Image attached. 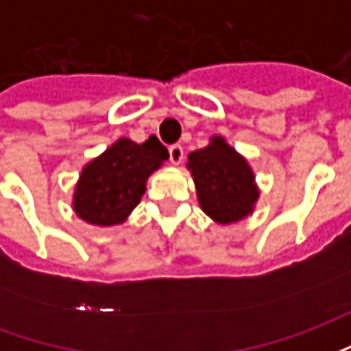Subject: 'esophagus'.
<instances>
[{"mask_svg": "<svg viewBox=\"0 0 351 351\" xmlns=\"http://www.w3.org/2000/svg\"><path fill=\"white\" fill-rule=\"evenodd\" d=\"M169 160L173 165H178V163H182L184 160V148L180 145H173L169 148Z\"/></svg>", "mask_w": 351, "mask_h": 351, "instance_id": "1", "label": "esophagus"}]
</instances>
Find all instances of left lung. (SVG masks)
<instances>
[{
    "label": "left lung",
    "mask_w": 351,
    "mask_h": 351,
    "mask_svg": "<svg viewBox=\"0 0 351 351\" xmlns=\"http://www.w3.org/2000/svg\"><path fill=\"white\" fill-rule=\"evenodd\" d=\"M201 210L220 226L248 218L259 199V188L250 163L229 145L226 137L213 135L205 148L188 156Z\"/></svg>",
    "instance_id": "1"
}]
</instances>
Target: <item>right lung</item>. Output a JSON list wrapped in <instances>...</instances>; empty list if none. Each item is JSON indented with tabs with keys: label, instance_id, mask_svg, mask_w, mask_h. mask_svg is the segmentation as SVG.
<instances>
[{
	"label": "right lung",
	"instance_id": "right-lung-1",
	"mask_svg": "<svg viewBox=\"0 0 351 351\" xmlns=\"http://www.w3.org/2000/svg\"><path fill=\"white\" fill-rule=\"evenodd\" d=\"M167 158V148L156 137L141 145L120 137L82 167L73 191V210L90 226H120L141 203L148 176Z\"/></svg>",
	"mask_w": 351,
	"mask_h": 351
}]
</instances>
